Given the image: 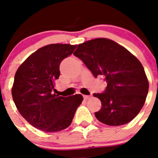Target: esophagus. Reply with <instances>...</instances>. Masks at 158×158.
<instances>
[{
	"label": "esophagus",
	"instance_id": "obj_1",
	"mask_svg": "<svg viewBox=\"0 0 158 158\" xmlns=\"http://www.w3.org/2000/svg\"><path fill=\"white\" fill-rule=\"evenodd\" d=\"M91 95H90V96H88V95H84L83 96V97H84V99H85V100H88V99H89L90 98V97H91Z\"/></svg>",
	"mask_w": 158,
	"mask_h": 158
}]
</instances>
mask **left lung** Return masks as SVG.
Wrapping results in <instances>:
<instances>
[{"instance_id": "8db88e82", "label": "left lung", "mask_w": 158, "mask_h": 158, "mask_svg": "<svg viewBox=\"0 0 158 158\" xmlns=\"http://www.w3.org/2000/svg\"><path fill=\"white\" fill-rule=\"evenodd\" d=\"M95 77L102 76L107 82L104 93L93 96L101 101L95 112L100 122L121 126L131 122L146 101L149 82L138 58L115 42L98 38L79 44L73 53Z\"/></svg>"}]
</instances>
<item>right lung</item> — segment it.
<instances>
[{"label": "right lung", "mask_w": 158, "mask_h": 158, "mask_svg": "<svg viewBox=\"0 0 158 158\" xmlns=\"http://www.w3.org/2000/svg\"><path fill=\"white\" fill-rule=\"evenodd\" d=\"M76 47L58 43L41 47L25 60L15 74L14 103L20 115L40 131L58 132L68 127L83 100L81 94L64 97L53 93L60 64Z\"/></svg>", "instance_id": "add662e5"}]
</instances>
